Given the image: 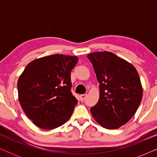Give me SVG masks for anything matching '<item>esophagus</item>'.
Masks as SVG:
<instances>
[{
  "label": "esophagus",
  "instance_id": "1",
  "mask_svg": "<svg viewBox=\"0 0 157 157\" xmlns=\"http://www.w3.org/2000/svg\"><path fill=\"white\" fill-rule=\"evenodd\" d=\"M86 96H87L86 94H82V95H81L80 96H79V98H80L81 101H83L86 98Z\"/></svg>",
  "mask_w": 157,
  "mask_h": 157
}]
</instances>
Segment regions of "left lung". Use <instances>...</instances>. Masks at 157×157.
<instances>
[{"label": "left lung", "mask_w": 157, "mask_h": 157, "mask_svg": "<svg viewBox=\"0 0 157 157\" xmlns=\"http://www.w3.org/2000/svg\"><path fill=\"white\" fill-rule=\"evenodd\" d=\"M99 83V99L90 111L95 121L107 129H116L135 114L143 96L136 68L109 51L87 55Z\"/></svg>", "instance_id": "8db88e82"}]
</instances>
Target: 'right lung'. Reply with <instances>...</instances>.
Instances as JSON below:
<instances>
[{
  "instance_id": "obj_1",
  "label": "right lung",
  "mask_w": 157,
  "mask_h": 157,
  "mask_svg": "<svg viewBox=\"0 0 157 157\" xmlns=\"http://www.w3.org/2000/svg\"><path fill=\"white\" fill-rule=\"evenodd\" d=\"M78 60L63 54L39 58L30 62L19 77V102L36 126L53 129L71 117L78 101L71 92V72Z\"/></svg>"
}]
</instances>
